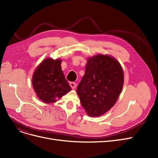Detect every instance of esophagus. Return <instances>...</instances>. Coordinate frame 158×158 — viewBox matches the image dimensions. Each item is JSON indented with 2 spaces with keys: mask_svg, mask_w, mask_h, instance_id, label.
<instances>
[{
  "mask_svg": "<svg viewBox=\"0 0 158 158\" xmlns=\"http://www.w3.org/2000/svg\"><path fill=\"white\" fill-rule=\"evenodd\" d=\"M69 85H70L71 87H72L73 89L76 87V83H74V82H71V83H69Z\"/></svg>",
  "mask_w": 158,
  "mask_h": 158,
  "instance_id": "34e87169",
  "label": "esophagus"
}]
</instances>
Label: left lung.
<instances>
[{"label": "left lung", "instance_id": "left-lung-1", "mask_svg": "<svg viewBox=\"0 0 158 158\" xmlns=\"http://www.w3.org/2000/svg\"><path fill=\"white\" fill-rule=\"evenodd\" d=\"M123 81V69L114 57L98 54L89 58L77 88L86 114L98 117L110 110L119 97Z\"/></svg>", "mask_w": 158, "mask_h": 158}]
</instances>
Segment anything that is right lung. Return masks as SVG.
Segmentation results:
<instances>
[{
	"label": "right lung",
	"mask_w": 158,
	"mask_h": 158,
	"mask_svg": "<svg viewBox=\"0 0 158 158\" xmlns=\"http://www.w3.org/2000/svg\"><path fill=\"white\" fill-rule=\"evenodd\" d=\"M62 60L47 58L40 64L33 73L32 84L38 98L43 102L54 103L72 88L61 68Z\"/></svg>",
	"instance_id": "1"
}]
</instances>
